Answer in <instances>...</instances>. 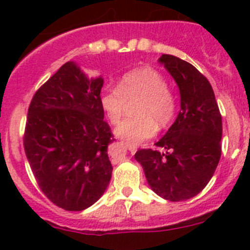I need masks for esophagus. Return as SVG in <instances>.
Returning <instances> with one entry per match:
<instances>
[{
	"label": "esophagus",
	"instance_id": "34e87169",
	"mask_svg": "<svg viewBox=\"0 0 250 250\" xmlns=\"http://www.w3.org/2000/svg\"><path fill=\"white\" fill-rule=\"evenodd\" d=\"M126 146H127V149L130 150V151L131 152H135L136 150H138V146H135V145H131V144H126Z\"/></svg>",
	"mask_w": 250,
	"mask_h": 250
}]
</instances>
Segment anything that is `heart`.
Segmentation results:
<instances>
[{
  "label": "heart",
  "instance_id": "1",
  "mask_svg": "<svg viewBox=\"0 0 250 250\" xmlns=\"http://www.w3.org/2000/svg\"><path fill=\"white\" fill-rule=\"evenodd\" d=\"M140 100L135 106L138 116L125 119L115 129V135L131 145L152 138L158 125L171 123L176 111V99L167 87V81L151 67L132 70L121 77L119 87H105L100 104L112 124H118L127 107V101Z\"/></svg>",
  "mask_w": 250,
  "mask_h": 250
}]
</instances>
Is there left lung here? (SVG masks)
Listing matches in <instances>:
<instances>
[{"instance_id":"obj_1","label":"left lung","mask_w":250,"mask_h":250,"mask_svg":"<svg viewBox=\"0 0 250 250\" xmlns=\"http://www.w3.org/2000/svg\"><path fill=\"white\" fill-rule=\"evenodd\" d=\"M180 91V111L156 146L135 154L154 193L170 202L190 199L207 187L222 155V115L207 77L173 55L159 59Z\"/></svg>"}]
</instances>
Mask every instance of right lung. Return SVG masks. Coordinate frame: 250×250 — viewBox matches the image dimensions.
I'll return each mask as SVG.
<instances>
[{
  "label": "right lung",
  "instance_id": "obj_1",
  "mask_svg": "<svg viewBox=\"0 0 250 250\" xmlns=\"http://www.w3.org/2000/svg\"><path fill=\"white\" fill-rule=\"evenodd\" d=\"M103 77L89 79L68 61L36 91L28 107L23 147L42 193L65 210L98 202L109 185L114 141L100 104Z\"/></svg>",
  "mask_w": 250,
  "mask_h": 250
}]
</instances>
